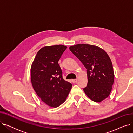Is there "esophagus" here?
Returning a JSON list of instances; mask_svg holds the SVG:
<instances>
[{"instance_id":"esophagus-1","label":"esophagus","mask_w":133,"mask_h":133,"mask_svg":"<svg viewBox=\"0 0 133 133\" xmlns=\"http://www.w3.org/2000/svg\"><path fill=\"white\" fill-rule=\"evenodd\" d=\"M72 82L73 83H76V82H77V79H73Z\"/></svg>"}]
</instances>
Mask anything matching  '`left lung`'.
<instances>
[{
  "label": "left lung",
  "instance_id": "8db88e82",
  "mask_svg": "<svg viewBox=\"0 0 133 133\" xmlns=\"http://www.w3.org/2000/svg\"><path fill=\"white\" fill-rule=\"evenodd\" d=\"M69 50L87 69L88 83L83 90L95 102H100L109 95L114 80L113 65L102 48L88 44H78Z\"/></svg>",
  "mask_w": 133,
  "mask_h": 133
}]
</instances>
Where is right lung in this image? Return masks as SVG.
I'll return each mask as SVG.
<instances>
[{
	"label": "right lung",
	"instance_id": "right-lung-1",
	"mask_svg": "<svg viewBox=\"0 0 133 133\" xmlns=\"http://www.w3.org/2000/svg\"><path fill=\"white\" fill-rule=\"evenodd\" d=\"M67 47L46 46L38 52L31 68V82L35 92L48 106L57 107L64 103L72 84L63 79L58 61Z\"/></svg>",
	"mask_w": 133,
	"mask_h": 133
}]
</instances>
